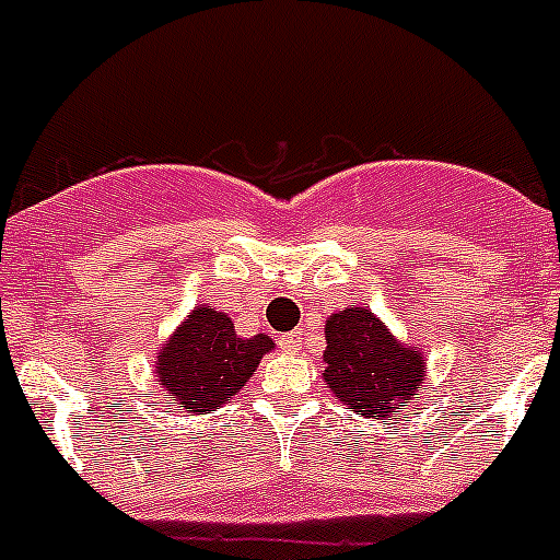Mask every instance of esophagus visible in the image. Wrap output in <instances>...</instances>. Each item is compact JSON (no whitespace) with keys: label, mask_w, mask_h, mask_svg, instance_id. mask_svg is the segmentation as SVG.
I'll return each mask as SVG.
<instances>
[{"label":"esophagus","mask_w":560,"mask_h":560,"mask_svg":"<svg viewBox=\"0 0 560 560\" xmlns=\"http://www.w3.org/2000/svg\"><path fill=\"white\" fill-rule=\"evenodd\" d=\"M280 347H283L285 352H300L302 350V330L285 332V336L280 338Z\"/></svg>","instance_id":"1"}]
</instances>
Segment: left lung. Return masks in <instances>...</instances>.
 <instances>
[{"label":"left lung","instance_id":"obj_1","mask_svg":"<svg viewBox=\"0 0 560 560\" xmlns=\"http://www.w3.org/2000/svg\"><path fill=\"white\" fill-rule=\"evenodd\" d=\"M325 341V386L338 402L372 422L408 408L428 377L422 347L399 341L386 322L363 305L327 316Z\"/></svg>","mask_w":560,"mask_h":560}]
</instances>
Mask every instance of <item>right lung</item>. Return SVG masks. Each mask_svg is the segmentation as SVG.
Segmentation results:
<instances>
[{"label": "right lung", "instance_id": "right-lung-1", "mask_svg": "<svg viewBox=\"0 0 560 560\" xmlns=\"http://www.w3.org/2000/svg\"><path fill=\"white\" fill-rule=\"evenodd\" d=\"M271 350L269 336L241 338L224 311L197 305L155 352L158 386L179 410L210 413L246 386Z\"/></svg>", "mask_w": 560, "mask_h": 560}]
</instances>
